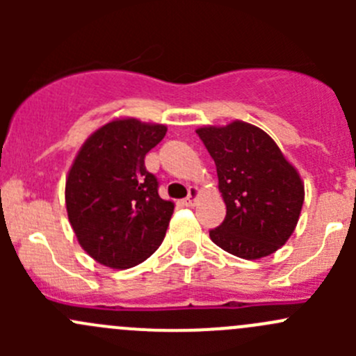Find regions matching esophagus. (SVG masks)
I'll list each match as a JSON object with an SVG mask.
<instances>
[{"label":"esophagus","instance_id":"1","mask_svg":"<svg viewBox=\"0 0 356 356\" xmlns=\"http://www.w3.org/2000/svg\"><path fill=\"white\" fill-rule=\"evenodd\" d=\"M196 198H198V189L191 188V189H189L188 198L182 200V204H186V207H193V204L196 203Z\"/></svg>","mask_w":356,"mask_h":356}]
</instances>
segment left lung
I'll return each instance as SVG.
<instances>
[{
    "label": "left lung",
    "instance_id": "obj_1",
    "mask_svg": "<svg viewBox=\"0 0 356 356\" xmlns=\"http://www.w3.org/2000/svg\"><path fill=\"white\" fill-rule=\"evenodd\" d=\"M213 158L227 213L210 239L234 257L257 260L293 234L305 200L303 182L274 139L246 122L196 131Z\"/></svg>",
    "mask_w": 356,
    "mask_h": 356
}]
</instances>
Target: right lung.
Here are the masks:
<instances>
[{"mask_svg":"<svg viewBox=\"0 0 356 356\" xmlns=\"http://www.w3.org/2000/svg\"><path fill=\"white\" fill-rule=\"evenodd\" d=\"M165 134V125L113 120L84 143L68 172V220L81 246L106 267H134L163 241L174 203L160 198L145 156Z\"/></svg>","mask_w":356,"mask_h":356,"instance_id":"1","label":"right lung"}]
</instances>
